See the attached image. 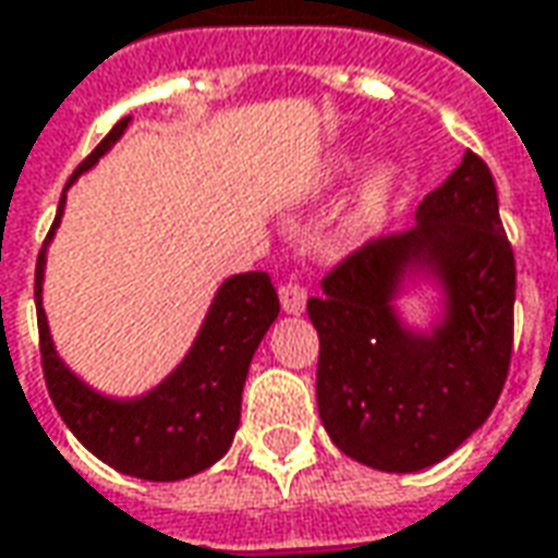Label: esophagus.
<instances>
[{"mask_svg":"<svg viewBox=\"0 0 558 558\" xmlns=\"http://www.w3.org/2000/svg\"><path fill=\"white\" fill-rule=\"evenodd\" d=\"M279 301H282V310L291 313V316H301L303 306H306V288L301 282H286L279 288Z\"/></svg>","mask_w":558,"mask_h":558,"instance_id":"esophagus-1","label":"esophagus"}]
</instances>
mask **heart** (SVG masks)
I'll return each mask as SVG.
<instances>
[{
    "label": "heart",
    "mask_w": 558,
    "mask_h": 558,
    "mask_svg": "<svg viewBox=\"0 0 558 558\" xmlns=\"http://www.w3.org/2000/svg\"><path fill=\"white\" fill-rule=\"evenodd\" d=\"M361 157L355 155H337L328 157L322 167H318L316 179H313V191H330V187H340V184L359 169ZM398 187H401V167L383 160L376 163L359 184V194L352 199V209L345 215V230L352 236H364L386 218L389 213L391 199L398 197Z\"/></svg>",
    "instance_id": "b5f03b06"
}]
</instances>
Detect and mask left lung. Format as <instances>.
<instances>
[{"label":"left lung","mask_w":558,"mask_h":558,"mask_svg":"<svg viewBox=\"0 0 558 558\" xmlns=\"http://www.w3.org/2000/svg\"><path fill=\"white\" fill-rule=\"evenodd\" d=\"M441 288L432 331L407 329V281ZM517 264L498 191L474 151L418 203L416 225L361 245L322 279L306 313L318 330V416L349 459L413 474L444 462L489 418L513 352Z\"/></svg>","instance_id":"obj_1"}]
</instances>
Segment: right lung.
<instances>
[{
    "mask_svg": "<svg viewBox=\"0 0 558 558\" xmlns=\"http://www.w3.org/2000/svg\"><path fill=\"white\" fill-rule=\"evenodd\" d=\"M126 124L130 118L111 126L109 136L75 169L69 184L81 172L99 163V157L124 136ZM63 206H66V191L60 197L53 228L38 252L36 264L38 345H41V371L53 407L69 425V432L99 462H106L126 477L155 480V483L194 477L199 471L213 468L228 452L233 434L240 428L242 386L248 376V364L264 333L279 316V298L270 276L255 270L225 279L215 291V301L203 318L194 345L160 386L140 398L99 395L72 374L57 355L48 316L41 306L45 255H48V242L53 240V230L63 218Z\"/></svg>",
    "mask_w": 558,
    "mask_h": 558,
    "instance_id": "1",
    "label": "right lung"
}]
</instances>
